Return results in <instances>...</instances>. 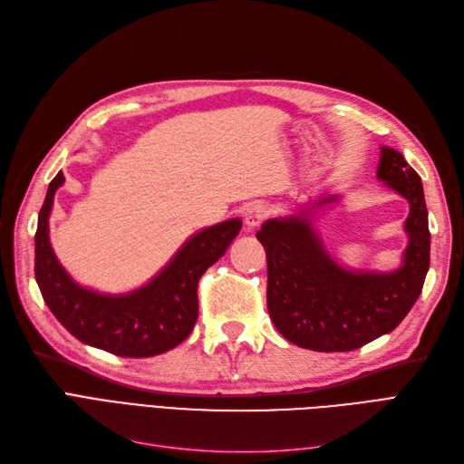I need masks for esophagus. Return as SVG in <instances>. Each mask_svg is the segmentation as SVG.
<instances>
[{"label": "esophagus", "mask_w": 464, "mask_h": 464, "mask_svg": "<svg viewBox=\"0 0 464 464\" xmlns=\"http://www.w3.org/2000/svg\"><path fill=\"white\" fill-rule=\"evenodd\" d=\"M266 215H269V210H266V205H263V203H251L246 208V228L247 230L257 228L259 224L266 218Z\"/></svg>", "instance_id": "esophagus-1"}]
</instances>
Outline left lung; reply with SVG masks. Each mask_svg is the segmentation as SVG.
I'll return each instance as SVG.
<instances>
[{"mask_svg":"<svg viewBox=\"0 0 464 464\" xmlns=\"http://www.w3.org/2000/svg\"><path fill=\"white\" fill-rule=\"evenodd\" d=\"M377 178L411 203L404 224L411 242L397 271L341 269L304 215L271 218L257 232L266 251V310L286 341L317 353H348L391 333L418 300L430 269L422 179L399 150L387 147Z\"/></svg>","mask_w":464,"mask_h":464,"instance_id":"obj_1","label":"left lung"}]
</instances>
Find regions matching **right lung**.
Listing matches in <instances>:
<instances>
[{
    "mask_svg": "<svg viewBox=\"0 0 464 464\" xmlns=\"http://www.w3.org/2000/svg\"><path fill=\"white\" fill-rule=\"evenodd\" d=\"M63 181L62 172L50 181L34 236V275L50 312L81 343L123 358L157 356L184 343L199 314V278L224 256L242 220L195 234L147 286L125 296H104L77 286L52 251L48 217Z\"/></svg>",
    "mask_w": 464,
    "mask_h": 464,
    "instance_id": "obj_1",
    "label": "right lung"
}]
</instances>
